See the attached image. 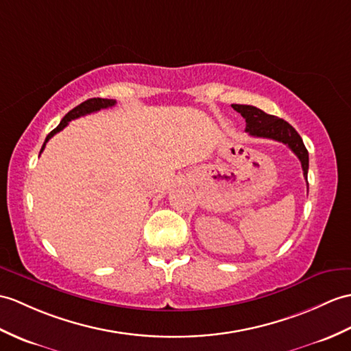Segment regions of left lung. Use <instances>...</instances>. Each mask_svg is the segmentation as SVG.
I'll return each instance as SVG.
<instances>
[{"label": "left lung", "mask_w": 351, "mask_h": 351, "mask_svg": "<svg viewBox=\"0 0 351 351\" xmlns=\"http://www.w3.org/2000/svg\"><path fill=\"white\" fill-rule=\"evenodd\" d=\"M232 108L245 118V132L250 136L272 138V141L287 145L300 160V165H302L304 170V178L306 179L308 184V151L302 142V137L298 134L296 130L293 128L287 121L276 118L274 115H267V113L260 110L258 108H254V106L232 104Z\"/></svg>", "instance_id": "obj_1"}]
</instances>
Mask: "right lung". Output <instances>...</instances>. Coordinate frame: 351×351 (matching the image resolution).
<instances>
[{
    "instance_id": "right-lung-1",
    "label": "right lung",
    "mask_w": 351,
    "mask_h": 351,
    "mask_svg": "<svg viewBox=\"0 0 351 351\" xmlns=\"http://www.w3.org/2000/svg\"><path fill=\"white\" fill-rule=\"evenodd\" d=\"M115 103H117L115 100H109V99H89V100H86V101H84V103H80L79 106H76L75 109L70 110V112L67 113V115H65V117L62 118V121L60 122V125L56 127L55 130H52V132L47 134L46 141H45V143H43V146H42V149H40V154L43 152L46 143L49 142V138L53 137V134H56L58 132H61V130H62L64 127H67V124H69V122H70L71 119H76V118H79V117L88 115V113H93V112H97V110H100V109L112 108V106H115Z\"/></svg>"
}]
</instances>
